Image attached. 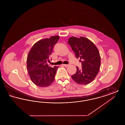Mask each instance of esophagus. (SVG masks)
<instances>
[{
  "label": "esophagus",
  "instance_id": "34e87169",
  "mask_svg": "<svg viewBox=\"0 0 125 125\" xmlns=\"http://www.w3.org/2000/svg\"><path fill=\"white\" fill-rule=\"evenodd\" d=\"M63 65H64L65 66H66V67H67V66H68L69 65V64H64Z\"/></svg>",
  "mask_w": 125,
  "mask_h": 125
}]
</instances>
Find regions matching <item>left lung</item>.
<instances>
[{"label": "left lung", "mask_w": 125, "mask_h": 125, "mask_svg": "<svg viewBox=\"0 0 125 125\" xmlns=\"http://www.w3.org/2000/svg\"><path fill=\"white\" fill-rule=\"evenodd\" d=\"M76 58L80 59L82 68L77 66V71L72 75V78L76 83L86 85L91 83L99 71L101 58L97 48L93 42L84 37L73 36L68 39Z\"/></svg>", "instance_id": "1"}]
</instances>
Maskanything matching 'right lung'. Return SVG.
Masks as SVG:
<instances>
[{
  "label": "right lung",
  "instance_id": "1",
  "mask_svg": "<svg viewBox=\"0 0 125 125\" xmlns=\"http://www.w3.org/2000/svg\"><path fill=\"white\" fill-rule=\"evenodd\" d=\"M60 38L53 36L36 42L31 48L27 60V68L30 79L36 85L46 87L53 82L59 66H49L51 55L55 44Z\"/></svg>",
  "mask_w": 125,
  "mask_h": 125
}]
</instances>
